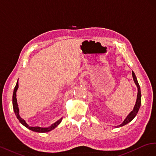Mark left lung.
Returning a JSON list of instances; mask_svg holds the SVG:
<instances>
[{"mask_svg":"<svg viewBox=\"0 0 156 156\" xmlns=\"http://www.w3.org/2000/svg\"><path fill=\"white\" fill-rule=\"evenodd\" d=\"M132 76H133V80H134L135 83L136 84V86L137 87V90H138V93H137V97H136V103L135 105L134 108H133V110L131 111V112L129 114L126 119H124V121L120 124V125L118 126H115V127H122L123 126H126V124L128 123L131 122L132 120L135 118V117L136 115L138 112H139V110L140 107V105H141V92H140V88L139 83H138L136 77L135 76V74L134 73L133 71H132Z\"/></svg>","mask_w":156,"mask_h":156,"instance_id":"1","label":"left lung"}]
</instances>
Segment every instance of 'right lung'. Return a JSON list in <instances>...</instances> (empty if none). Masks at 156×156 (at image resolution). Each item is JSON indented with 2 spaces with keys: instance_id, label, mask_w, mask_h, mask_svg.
I'll list each match as a JSON object with an SVG mask.
<instances>
[{
  "instance_id": "right-lung-1",
  "label": "right lung",
  "mask_w": 156,
  "mask_h": 156,
  "mask_svg": "<svg viewBox=\"0 0 156 156\" xmlns=\"http://www.w3.org/2000/svg\"><path fill=\"white\" fill-rule=\"evenodd\" d=\"M19 85H18V80H17L16 85L15 86V88L14 90V93H13V97H12V105H13V108H14V111L15 112V114L16 115L17 118L19 119L20 122L22 124V125L24 126L25 127H26L27 128H28L29 129L34 131V132H37V133H46V132H49L58 126L60 123L61 122L62 119H63V118H60L59 120H57V122H55V123H53V124L50 126H49L48 127H31L29 126L27 123H26L25 120L23 119V118H21V117L20 116V110H19V107H18V105H17V98H16V92L17 89H18Z\"/></svg>"
}]
</instances>
